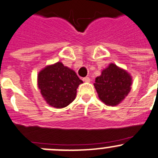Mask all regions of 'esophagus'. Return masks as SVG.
Segmentation results:
<instances>
[{"mask_svg": "<svg viewBox=\"0 0 158 158\" xmlns=\"http://www.w3.org/2000/svg\"><path fill=\"white\" fill-rule=\"evenodd\" d=\"M83 81H84V82H90L89 77H85V78H83Z\"/></svg>", "mask_w": 158, "mask_h": 158, "instance_id": "34e87169", "label": "esophagus"}]
</instances>
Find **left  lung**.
<instances>
[{"label": "left lung", "mask_w": 158, "mask_h": 158, "mask_svg": "<svg viewBox=\"0 0 158 158\" xmlns=\"http://www.w3.org/2000/svg\"><path fill=\"white\" fill-rule=\"evenodd\" d=\"M132 76L127 71L110 63L96 78L94 87L99 99L107 106L120 104L131 89Z\"/></svg>", "instance_id": "obj_1"}]
</instances>
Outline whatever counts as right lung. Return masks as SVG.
<instances>
[{"label":"right lung","instance_id":"1","mask_svg":"<svg viewBox=\"0 0 158 158\" xmlns=\"http://www.w3.org/2000/svg\"><path fill=\"white\" fill-rule=\"evenodd\" d=\"M38 87L44 100L57 109L69 105L82 81L76 72L61 62L46 65L38 74Z\"/></svg>","mask_w":158,"mask_h":158}]
</instances>
